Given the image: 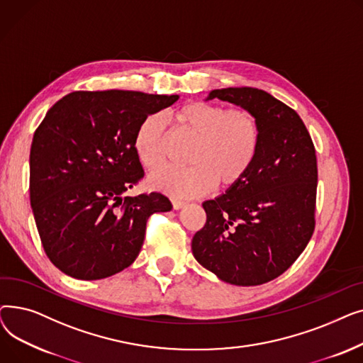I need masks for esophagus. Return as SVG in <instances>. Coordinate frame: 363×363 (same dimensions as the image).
<instances>
[{
    "label": "esophagus",
    "mask_w": 363,
    "mask_h": 363,
    "mask_svg": "<svg viewBox=\"0 0 363 363\" xmlns=\"http://www.w3.org/2000/svg\"><path fill=\"white\" fill-rule=\"evenodd\" d=\"M185 206V201L184 200H178V199H172V207L175 208V211H179V208H182Z\"/></svg>",
    "instance_id": "esophagus-1"
}]
</instances>
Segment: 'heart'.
<instances>
[{"label": "heart", "instance_id": "heart-1", "mask_svg": "<svg viewBox=\"0 0 363 363\" xmlns=\"http://www.w3.org/2000/svg\"><path fill=\"white\" fill-rule=\"evenodd\" d=\"M179 135L194 140L188 150L185 169H162L150 177V184L178 197H193L208 189H231L241 184L253 167L260 144L262 128L250 110L222 104L191 101L174 114ZM167 128L160 113L148 114L138 125L133 150L141 164L157 169L167 157Z\"/></svg>", "mask_w": 363, "mask_h": 363}]
</instances>
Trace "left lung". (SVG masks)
<instances>
[{
  "mask_svg": "<svg viewBox=\"0 0 363 363\" xmlns=\"http://www.w3.org/2000/svg\"><path fill=\"white\" fill-rule=\"evenodd\" d=\"M207 99L253 111L262 144L244 181L203 203L206 223L193 237V255L225 282L242 287L269 282L297 260L315 230L313 141L298 114L266 91L223 88Z\"/></svg>",
  "mask_w": 363,
  "mask_h": 363,
  "instance_id": "8db88e82",
  "label": "left lung"
}]
</instances>
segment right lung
Returning <instances> with one entry per match:
<instances>
[{"label": "right lung", "instance_id": "obj_1", "mask_svg": "<svg viewBox=\"0 0 363 363\" xmlns=\"http://www.w3.org/2000/svg\"><path fill=\"white\" fill-rule=\"evenodd\" d=\"M178 95L74 91L57 101L30 147V206L51 263L84 281L103 279L137 259L147 219L169 212L160 193L123 197L144 178L133 150L138 125Z\"/></svg>", "mask_w": 363, "mask_h": 363}]
</instances>
